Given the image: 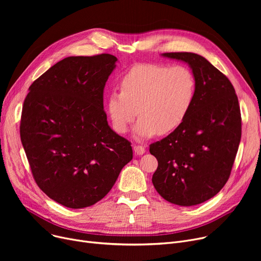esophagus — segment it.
I'll use <instances>...</instances> for the list:
<instances>
[{"label":"esophagus","mask_w":261,"mask_h":261,"mask_svg":"<svg viewBox=\"0 0 261 261\" xmlns=\"http://www.w3.org/2000/svg\"><path fill=\"white\" fill-rule=\"evenodd\" d=\"M133 149H134V153H135L136 155H142V154H144V153L146 152L145 148H144L143 146H140V145H135V146L133 147Z\"/></svg>","instance_id":"esophagus-1"}]
</instances>
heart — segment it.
<instances>
[{"mask_svg": "<svg viewBox=\"0 0 261 261\" xmlns=\"http://www.w3.org/2000/svg\"><path fill=\"white\" fill-rule=\"evenodd\" d=\"M196 95V79L187 66L155 63L134 65L120 81V92L108 97L113 128L127 132L139 114L135 134L140 139L167 134L186 118Z\"/></svg>", "mask_w": 261, "mask_h": 261, "instance_id": "obj_1", "label": "heart"}]
</instances>
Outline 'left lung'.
I'll return each mask as SVG.
<instances>
[{
    "mask_svg": "<svg viewBox=\"0 0 261 261\" xmlns=\"http://www.w3.org/2000/svg\"><path fill=\"white\" fill-rule=\"evenodd\" d=\"M163 56L189 64L196 95L181 125L149 146L159 163L152 183L166 201L193 206L216 196L228 180L241 140L240 107L228 78L204 57Z\"/></svg>",
    "mask_w": 261,
    "mask_h": 261,
    "instance_id": "1",
    "label": "left lung"
}]
</instances>
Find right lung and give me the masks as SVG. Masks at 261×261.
I'll list each match as a JSON object with an SVG mask.
<instances>
[{"mask_svg":"<svg viewBox=\"0 0 261 261\" xmlns=\"http://www.w3.org/2000/svg\"><path fill=\"white\" fill-rule=\"evenodd\" d=\"M117 58L110 54L67 57L36 79L20 125L34 179L70 208L101 200L133 156L131 143L107 121L103 89Z\"/></svg>","mask_w":261,"mask_h":261,"instance_id":"add662e5","label":"right lung"}]
</instances>
